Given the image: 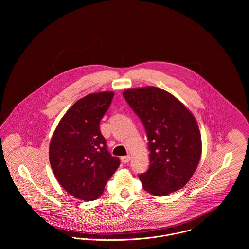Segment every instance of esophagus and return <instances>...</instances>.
<instances>
[{
    "mask_svg": "<svg viewBox=\"0 0 249 249\" xmlns=\"http://www.w3.org/2000/svg\"><path fill=\"white\" fill-rule=\"evenodd\" d=\"M130 159H131V157H130V155H126V156H123L122 158H121V160H122V162L124 163V164H126V163H128L129 161H130Z\"/></svg>",
    "mask_w": 249,
    "mask_h": 249,
    "instance_id": "esophagus-1",
    "label": "esophagus"
}]
</instances>
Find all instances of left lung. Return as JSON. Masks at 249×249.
Wrapping results in <instances>:
<instances>
[{
	"mask_svg": "<svg viewBox=\"0 0 249 249\" xmlns=\"http://www.w3.org/2000/svg\"><path fill=\"white\" fill-rule=\"evenodd\" d=\"M124 98L142 121L149 153V168L139 175L143 189L157 196L183 188L201 156V135L191 113L169 92L149 86L124 91Z\"/></svg>",
	"mask_w": 249,
	"mask_h": 249,
	"instance_id": "8db88e82",
	"label": "left lung"
}]
</instances>
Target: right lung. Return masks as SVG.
<instances>
[{
	"instance_id": "add662e5",
	"label": "right lung",
	"mask_w": 249,
	"mask_h": 249,
	"mask_svg": "<svg viewBox=\"0 0 249 249\" xmlns=\"http://www.w3.org/2000/svg\"><path fill=\"white\" fill-rule=\"evenodd\" d=\"M113 97V92H100L78 100L62 117L50 142L49 158L55 178L67 193L81 200L100 197L120 166L100 130Z\"/></svg>"
}]
</instances>
